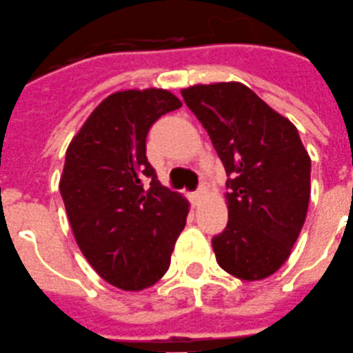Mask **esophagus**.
I'll return each mask as SVG.
<instances>
[{
    "instance_id": "esophagus-1",
    "label": "esophagus",
    "mask_w": 353,
    "mask_h": 353,
    "mask_svg": "<svg viewBox=\"0 0 353 353\" xmlns=\"http://www.w3.org/2000/svg\"><path fill=\"white\" fill-rule=\"evenodd\" d=\"M203 194H205L203 188H198V190L194 191V193H191V203H193V205L200 203L201 198H203Z\"/></svg>"
}]
</instances>
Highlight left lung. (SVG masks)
Here are the masks:
<instances>
[{"mask_svg":"<svg viewBox=\"0 0 353 353\" xmlns=\"http://www.w3.org/2000/svg\"><path fill=\"white\" fill-rule=\"evenodd\" d=\"M181 94L228 174L229 221L212 238L217 263L245 281L268 278L292 253L309 208L310 159L299 131L239 82Z\"/></svg>","mask_w":353,"mask_h":353,"instance_id":"left-lung-1","label":"left lung"}]
</instances>
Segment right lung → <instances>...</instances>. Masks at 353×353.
Wrapping results in <instances>:
<instances>
[{
    "label": "right lung",
    "instance_id": "right-lung-1",
    "mask_svg": "<svg viewBox=\"0 0 353 353\" xmlns=\"http://www.w3.org/2000/svg\"><path fill=\"white\" fill-rule=\"evenodd\" d=\"M181 107L163 90L105 98L67 148L60 193L75 241L107 283L128 292L155 285L186 225L188 201L162 186L146 136Z\"/></svg>",
    "mask_w": 353,
    "mask_h": 353
}]
</instances>
